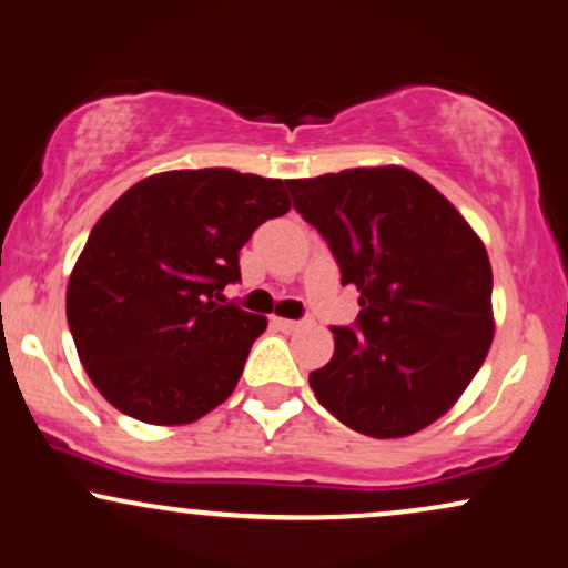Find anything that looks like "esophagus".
<instances>
[{
	"mask_svg": "<svg viewBox=\"0 0 568 568\" xmlns=\"http://www.w3.org/2000/svg\"><path fill=\"white\" fill-rule=\"evenodd\" d=\"M276 324L282 329H286V333H295V329H301V327H305V324H311V318H308V322H295V318H276Z\"/></svg>",
	"mask_w": 568,
	"mask_h": 568,
	"instance_id": "obj_1",
	"label": "esophagus"
}]
</instances>
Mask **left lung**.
<instances>
[{
  "label": "left lung",
  "mask_w": 568,
  "mask_h": 568,
  "mask_svg": "<svg viewBox=\"0 0 568 568\" xmlns=\"http://www.w3.org/2000/svg\"><path fill=\"white\" fill-rule=\"evenodd\" d=\"M286 187L362 305L356 329L333 327V359L308 375L316 399L367 437H407L435 424L473 384L494 341V273L480 235L403 165Z\"/></svg>",
  "instance_id": "1"
}]
</instances>
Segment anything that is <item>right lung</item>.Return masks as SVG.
<instances>
[{
	"instance_id": "right-lung-1",
	"label": "right lung",
	"mask_w": 568,
	"mask_h": 568,
	"mask_svg": "<svg viewBox=\"0 0 568 568\" xmlns=\"http://www.w3.org/2000/svg\"><path fill=\"white\" fill-rule=\"evenodd\" d=\"M286 182L233 169L152 174L101 214L67 286L88 378L136 422L193 424L225 403L267 318L222 305L239 252L290 212Z\"/></svg>"
}]
</instances>
